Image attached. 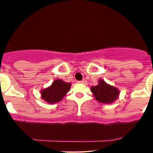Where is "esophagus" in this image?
<instances>
[{
    "instance_id": "34e87169",
    "label": "esophagus",
    "mask_w": 153,
    "mask_h": 153,
    "mask_svg": "<svg viewBox=\"0 0 153 153\" xmlns=\"http://www.w3.org/2000/svg\"><path fill=\"white\" fill-rule=\"evenodd\" d=\"M78 83H81V84H86L87 81L85 80H80V81H78Z\"/></svg>"
}]
</instances>
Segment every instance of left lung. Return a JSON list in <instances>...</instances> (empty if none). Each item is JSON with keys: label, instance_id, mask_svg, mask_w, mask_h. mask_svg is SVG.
Here are the masks:
<instances>
[{"label": "left lung", "instance_id": "left-lung-1", "mask_svg": "<svg viewBox=\"0 0 153 153\" xmlns=\"http://www.w3.org/2000/svg\"><path fill=\"white\" fill-rule=\"evenodd\" d=\"M90 90L95 99L103 104L112 103L119 95V91L117 88L107 84L102 79L99 80L97 85L91 87Z\"/></svg>", "mask_w": 153, "mask_h": 153}]
</instances>
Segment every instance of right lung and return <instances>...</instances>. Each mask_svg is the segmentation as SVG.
Returning <instances> with one entry per match:
<instances>
[{
	"mask_svg": "<svg viewBox=\"0 0 153 153\" xmlns=\"http://www.w3.org/2000/svg\"><path fill=\"white\" fill-rule=\"evenodd\" d=\"M71 84L65 82L61 79H56L49 88L41 91V97L44 101L49 104H55L61 101L69 92Z\"/></svg>",
	"mask_w": 153,
	"mask_h": 153,
	"instance_id": "add662e5",
	"label": "right lung"
}]
</instances>
